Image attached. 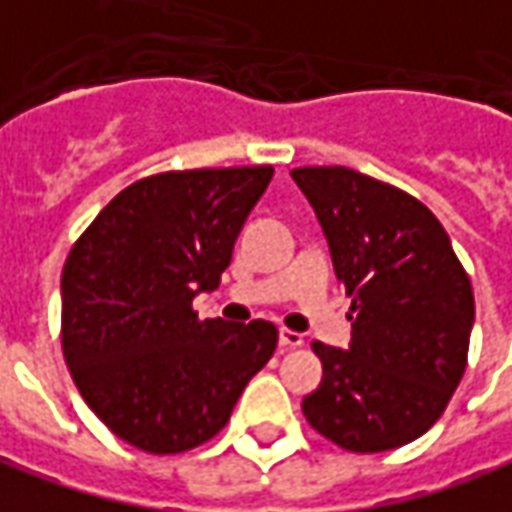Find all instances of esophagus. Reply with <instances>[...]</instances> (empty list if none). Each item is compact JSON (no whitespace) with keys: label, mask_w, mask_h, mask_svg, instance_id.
Here are the masks:
<instances>
[{"label":"esophagus","mask_w":512,"mask_h":512,"mask_svg":"<svg viewBox=\"0 0 512 512\" xmlns=\"http://www.w3.org/2000/svg\"><path fill=\"white\" fill-rule=\"evenodd\" d=\"M280 344H283L285 350H294V347H302L305 339H302V333H297V330L283 328L280 330Z\"/></svg>","instance_id":"obj_1"}]
</instances>
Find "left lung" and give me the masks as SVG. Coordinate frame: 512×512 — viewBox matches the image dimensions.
Wrapping results in <instances>:
<instances>
[{"label":"left lung","mask_w":512,"mask_h":512,"mask_svg":"<svg viewBox=\"0 0 512 512\" xmlns=\"http://www.w3.org/2000/svg\"><path fill=\"white\" fill-rule=\"evenodd\" d=\"M353 297L347 350L314 342L322 384L302 412L330 443L375 454L437 423L468 364L474 288L415 196L350 168L291 170Z\"/></svg>","instance_id":"left-lung-1"}]
</instances>
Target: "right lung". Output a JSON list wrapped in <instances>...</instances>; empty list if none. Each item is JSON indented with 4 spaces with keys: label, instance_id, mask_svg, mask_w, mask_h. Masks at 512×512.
<instances>
[{
    "label": "right lung",
    "instance_id": "1",
    "mask_svg": "<svg viewBox=\"0 0 512 512\" xmlns=\"http://www.w3.org/2000/svg\"><path fill=\"white\" fill-rule=\"evenodd\" d=\"M274 168L170 170L111 198L61 274V347L83 401L120 440L182 454L227 426L277 328L198 319Z\"/></svg>",
    "mask_w": 512,
    "mask_h": 512
}]
</instances>
